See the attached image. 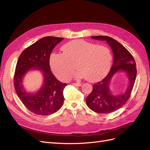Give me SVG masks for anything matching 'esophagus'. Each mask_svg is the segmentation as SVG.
<instances>
[{"mask_svg":"<svg viewBox=\"0 0 150 150\" xmlns=\"http://www.w3.org/2000/svg\"><path fill=\"white\" fill-rule=\"evenodd\" d=\"M72 84H73L75 86H81V83H73Z\"/></svg>","mask_w":150,"mask_h":150,"instance_id":"34e87169","label":"esophagus"}]
</instances>
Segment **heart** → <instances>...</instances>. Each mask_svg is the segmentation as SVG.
<instances>
[{"label": "heart", "mask_w": 150, "mask_h": 150, "mask_svg": "<svg viewBox=\"0 0 150 150\" xmlns=\"http://www.w3.org/2000/svg\"><path fill=\"white\" fill-rule=\"evenodd\" d=\"M62 53H52L50 63L54 73L64 81L69 80L76 69L77 78H85L91 82L100 80L110 69V50L84 40H74L61 47ZM76 66H75V64Z\"/></svg>", "instance_id": "1"}]
</instances>
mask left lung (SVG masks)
Wrapping results in <instances>:
<instances>
[{
    "instance_id": "8db88e82",
    "label": "left lung",
    "mask_w": 150,
    "mask_h": 150,
    "mask_svg": "<svg viewBox=\"0 0 150 150\" xmlns=\"http://www.w3.org/2000/svg\"><path fill=\"white\" fill-rule=\"evenodd\" d=\"M93 39L106 40L113 52V64L108 74L94 84L92 92L86 98L88 106L98 113H111L122 107L128 100L137 77L136 62L133 56L121 44L108 36H91ZM118 71L125 72L129 78V86L125 92L115 95L109 88L113 76Z\"/></svg>"
}]
</instances>
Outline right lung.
I'll use <instances>...</instances> for the list:
<instances>
[{
  "instance_id": "obj_1",
  "label": "right lung",
  "mask_w": 150,
  "mask_h": 150,
  "mask_svg": "<svg viewBox=\"0 0 150 150\" xmlns=\"http://www.w3.org/2000/svg\"><path fill=\"white\" fill-rule=\"evenodd\" d=\"M63 39L52 36L44 37L26 48L18 59L13 78L16 92L24 105L35 115L53 114L64 103L63 91L67 84L55 78L49 65L52 50ZM32 69L40 70L44 78L42 88L34 93L27 92L22 84L23 77Z\"/></svg>"
}]
</instances>
